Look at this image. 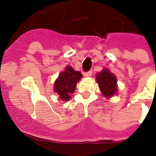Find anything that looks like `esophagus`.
<instances>
[{
    "label": "esophagus",
    "instance_id": "esophagus-1",
    "mask_svg": "<svg viewBox=\"0 0 156 156\" xmlns=\"http://www.w3.org/2000/svg\"><path fill=\"white\" fill-rule=\"evenodd\" d=\"M91 75H92V71H88L87 73H84V76L87 77V78H89Z\"/></svg>",
    "mask_w": 156,
    "mask_h": 156
}]
</instances>
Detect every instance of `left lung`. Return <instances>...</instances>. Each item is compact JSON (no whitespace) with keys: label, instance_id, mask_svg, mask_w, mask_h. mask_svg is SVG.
Wrapping results in <instances>:
<instances>
[{"label":"left lung","instance_id":"8db88e82","mask_svg":"<svg viewBox=\"0 0 156 156\" xmlns=\"http://www.w3.org/2000/svg\"><path fill=\"white\" fill-rule=\"evenodd\" d=\"M95 81L97 82L100 92L107 99L112 97L118 91L116 77L108 69L104 68L100 73H96Z\"/></svg>","mask_w":156,"mask_h":156}]
</instances>
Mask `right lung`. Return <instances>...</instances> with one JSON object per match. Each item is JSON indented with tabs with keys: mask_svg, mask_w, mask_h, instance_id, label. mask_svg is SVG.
<instances>
[{
	"mask_svg": "<svg viewBox=\"0 0 156 156\" xmlns=\"http://www.w3.org/2000/svg\"><path fill=\"white\" fill-rule=\"evenodd\" d=\"M82 78L83 75L79 71L74 70L71 66H67L65 70L59 73L58 78L54 83V92L59 95L61 100L68 101L75 91L77 83Z\"/></svg>",
	"mask_w": 156,
	"mask_h": 156,
	"instance_id": "add662e5",
	"label": "right lung"
}]
</instances>
